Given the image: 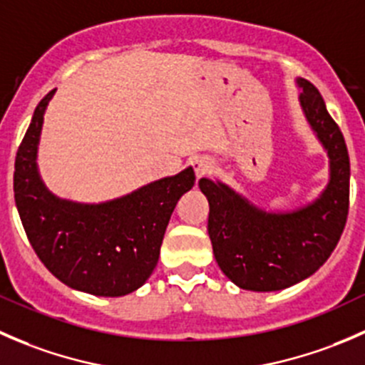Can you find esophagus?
<instances>
[{
    "instance_id": "obj_1",
    "label": "esophagus",
    "mask_w": 365,
    "mask_h": 365,
    "mask_svg": "<svg viewBox=\"0 0 365 365\" xmlns=\"http://www.w3.org/2000/svg\"><path fill=\"white\" fill-rule=\"evenodd\" d=\"M192 168L197 178H203L212 171V160L206 159V157H197V159L192 160Z\"/></svg>"
}]
</instances>
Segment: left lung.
<instances>
[{
  "mask_svg": "<svg viewBox=\"0 0 365 365\" xmlns=\"http://www.w3.org/2000/svg\"><path fill=\"white\" fill-rule=\"evenodd\" d=\"M300 108L329 157V183L309 203L264 210L220 180L201 178L210 205L208 235L217 264L249 292H279L311 277L336 249L349 205V157L323 97L298 77Z\"/></svg>",
  "mask_w": 365,
  "mask_h": 365,
  "instance_id": "1",
  "label": "left lung"
}]
</instances>
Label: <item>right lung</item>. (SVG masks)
I'll return each mask as SVG.
<instances>
[{"mask_svg": "<svg viewBox=\"0 0 365 365\" xmlns=\"http://www.w3.org/2000/svg\"><path fill=\"white\" fill-rule=\"evenodd\" d=\"M53 95L36 106L17 150L14 192L24 231L47 270L68 288L95 297L128 295L157 267L173 210L196 182L194 169L101 203L58 197L36 164L43 114Z\"/></svg>", "mask_w": 365, "mask_h": 365, "instance_id": "right-lung-1", "label": "right lung"}]
</instances>
